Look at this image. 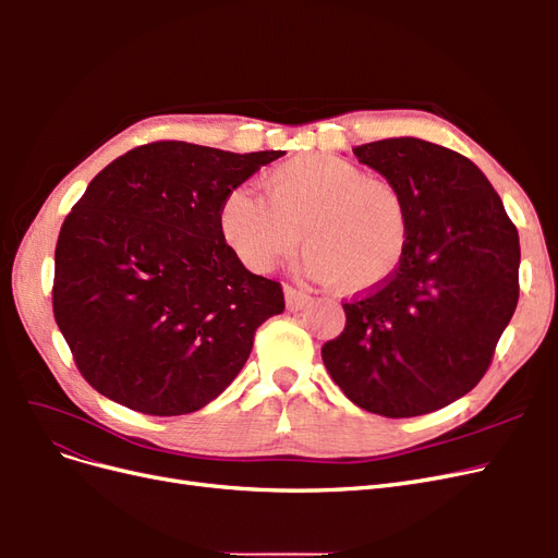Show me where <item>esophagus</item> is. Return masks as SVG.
I'll return each mask as SVG.
<instances>
[{
  "label": "esophagus",
  "instance_id": "obj_1",
  "mask_svg": "<svg viewBox=\"0 0 558 558\" xmlns=\"http://www.w3.org/2000/svg\"><path fill=\"white\" fill-rule=\"evenodd\" d=\"M283 295H286V307H289V312H300V310H305V307L312 305V298L307 293L291 289V286H286Z\"/></svg>",
  "mask_w": 558,
  "mask_h": 558
}]
</instances>
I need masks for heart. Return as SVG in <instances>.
<instances>
[{
  "label": "heart",
  "instance_id": "1",
  "mask_svg": "<svg viewBox=\"0 0 558 558\" xmlns=\"http://www.w3.org/2000/svg\"><path fill=\"white\" fill-rule=\"evenodd\" d=\"M265 195L234 189L218 207V230L251 272L265 275L300 242L302 269L351 293L375 291L402 265L410 211L398 185L337 156H298L263 177Z\"/></svg>",
  "mask_w": 558,
  "mask_h": 558
}]
</instances>
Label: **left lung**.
Instances as JSON below:
<instances>
[{"instance_id":"obj_1","label":"left lung","mask_w":558,"mask_h":558,"mask_svg":"<svg viewBox=\"0 0 558 558\" xmlns=\"http://www.w3.org/2000/svg\"><path fill=\"white\" fill-rule=\"evenodd\" d=\"M353 156L398 185L410 244L391 279L344 302L347 326L320 356L359 408L428 414L492 365L519 300V234L480 167L451 148L393 137Z\"/></svg>"}]
</instances>
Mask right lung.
Returning <instances> with one entry per match:
<instances>
[{
	"label": "right lung",
	"instance_id": "obj_1",
	"mask_svg": "<svg viewBox=\"0 0 558 558\" xmlns=\"http://www.w3.org/2000/svg\"><path fill=\"white\" fill-rule=\"evenodd\" d=\"M281 156L154 142L88 183L60 228L53 314L95 391L179 416L240 375L258 326L283 312V291L230 251L218 207Z\"/></svg>",
	"mask_w": 558,
	"mask_h": 558
}]
</instances>
